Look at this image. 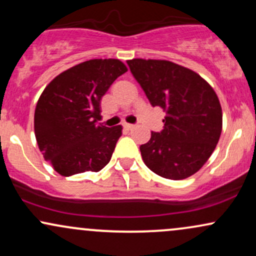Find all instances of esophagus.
Instances as JSON below:
<instances>
[{"label":"esophagus","mask_w":256,"mask_h":256,"mask_svg":"<svg viewBox=\"0 0 256 256\" xmlns=\"http://www.w3.org/2000/svg\"><path fill=\"white\" fill-rule=\"evenodd\" d=\"M134 125H132V124H124V128L126 131L134 130Z\"/></svg>","instance_id":"34e87169"}]
</instances>
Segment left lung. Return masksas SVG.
<instances>
[{
  "mask_svg": "<svg viewBox=\"0 0 256 256\" xmlns=\"http://www.w3.org/2000/svg\"><path fill=\"white\" fill-rule=\"evenodd\" d=\"M152 107L167 116L162 131L152 132L140 154L149 170L173 180L185 179L204 165L222 134V106L216 91L186 67L166 60L128 61Z\"/></svg>",
  "mask_w": 256,
  "mask_h": 256,
  "instance_id": "1",
  "label": "left lung"
}]
</instances>
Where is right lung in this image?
<instances>
[{"label": "right lung", "mask_w": 256, "mask_h": 256, "mask_svg": "<svg viewBox=\"0 0 256 256\" xmlns=\"http://www.w3.org/2000/svg\"><path fill=\"white\" fill-rule=\"evenodd\" d=\"M128 71L118 58H94L55 77L38 100L34 134L44 158L64 177L98 172L110 162L122 125L106 128L101 98Z\"/></svg>", "instance_id": "add662e5"}]
</instances>
